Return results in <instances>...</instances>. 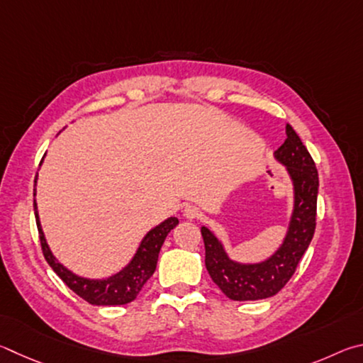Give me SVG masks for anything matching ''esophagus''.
<instances>
[{
    "label": "esophagus",
    "instance_id": "1",
    "mask_svg": "<svg viewBox=\"0 0 363 363\" xmlns=\"http://www.w3.org/2000/svg\"><path fill=\"white\" fill-rule=\"evenodd\" d=\"M201 215V211L196 206H188L185 211H183V217L188 218V220H194L198 218Z\"/></svg>",
    "mask_w": 363,
    "mask_h": 363
}]
</instances>
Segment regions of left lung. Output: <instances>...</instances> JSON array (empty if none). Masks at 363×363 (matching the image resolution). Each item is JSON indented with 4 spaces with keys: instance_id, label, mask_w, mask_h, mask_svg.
Masks as SVG:
<instances>
[{
    "instance_id": "8db88e82",
    "label": "left lung",
    "mask_w": 363,
    "mask_h": 363,
    "mask_svg": "<svg viewBox=\"0 0 363 363\" xmlns=\"http://www.w3.org/2000/svg\"><path fill=\"white\" fill-rule=\"evenodd\" d=\"M274 156L287 167L295 188V208L289 233L274 255L257 264L236 263L228 258L218 239L206 226L201 228L208 274L220 290L234 301L263 300L281 291L295 274L315 231L319 174L314 159L290 124H287V138Z\"/></svg>"
}]
</instances>
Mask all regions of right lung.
I'll return each instance as SVG.
<instances>
[{"label":"right lung","instance_id":"right-lung-1","mask_svg":"<svg viewBox=\"0 0 363 363\" xmlns=\"http://www.w3.org/2000/svg\"><path fill=\"white\" fill-rule=\"evenodd\" d=\"M36 183V178H35ZM35 207V217H36V226L38 233H40V242L43 255L46 258L50 268L59 276L63 282L72 289L76 295L81 296L91 304H97V306H119V304H127L133 301L140 294L146 281L152 276L156 269L159 250L164 244L167 234L174 230L178 225V220L175 217H170L161 225L151 230L143 238L142 244H140L135 257L132 262L125 266V268L104 281H94V279H84L73 274L72 271L57 262L52 253H50L46 239H44V233L41 230L40 218H38L36 211V201L33 202Z\"/></svg>","mask_w":363,"mask_h":363}]
</instances>
